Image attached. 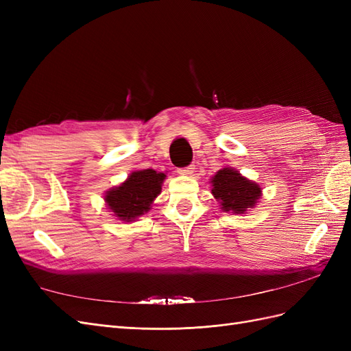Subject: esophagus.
<instances>
[{"label": "esophagus", "mask_w": 351, "mask_h": 351, "mask_svg": "<svg viewBox=\"0 0 351 351\" xmlns=\"http://www.w3.org/2000/svg\"><path fill=\"white\" fill-rule=\"evenodd\" d=\"M177 173L182 174V176H192L195 173V165H189L186 168H180Z\"/></svg>", "instance_id": "obj_1"}]
</instances>
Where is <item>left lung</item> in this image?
Instances as JSON below:
<instances>
[{"label": "left lung", "mask_w": 351, "mask_h": 351, "mask_svg": "<svg viewBox=\"0 0 351 351\" xmlns=\"http://www.w3.org/2000/svg\"><path fill=\"white\" fill-rule=\"evenodd\" d=\"M209 183L210 193L217 199L221 210L231 214H247V210L256 208L262 196V187L232 167L221 168Z\"/></svg>", "instance_id": "1"}]
</instances>
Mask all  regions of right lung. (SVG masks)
<instances>
[{"mask_svg": "<svg viewBox=\"0 0 351 351\" xmlns=\"http://www.w3.org/2000/svg\"><path fill=\"white\" fill-rule=\"evenodd\" d=\"M165 178V173L152 168L132 171L121 184L105 192V205L117 219L133 222L151 210L154 200L161 195Z\"/></svg>", "mask_w": 351, "mask_h": 351, "instance_id": "right-lung-1", "label": "right lung"}]
</instances>
